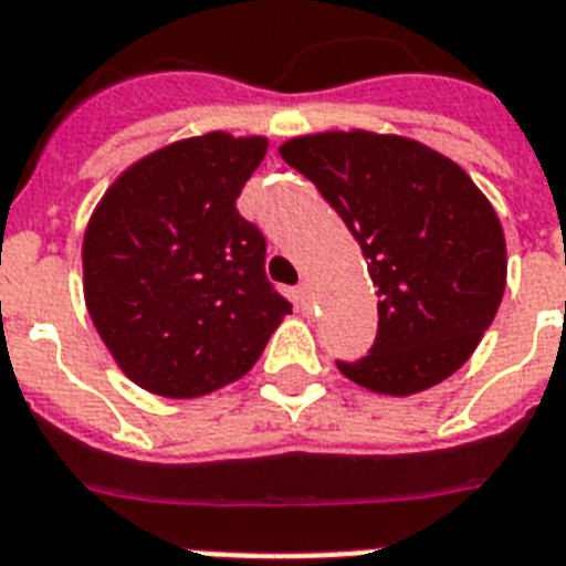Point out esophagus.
I'll use <instances>...</instances> for the list:
<instances>
[{
    "mask_svg": "<svg viewBox=\"0 0 566 566\" xmlns=\"http://www.w3.org/2000/svg\"><path fill=\"white\" fill-rule=\"evenodd\" d=\"M293 300H296V308L311 311L314 308V287L308 282H302L296 291H293Z\"/></svg>",
    "mask_w": 566,
    "mask_h": 566,
    "instance_id": "esophagus-1",
    "label": "esophagus"
}]
</instances>
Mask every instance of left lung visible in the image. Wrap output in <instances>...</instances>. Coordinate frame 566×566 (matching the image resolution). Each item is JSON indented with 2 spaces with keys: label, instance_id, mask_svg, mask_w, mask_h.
I'll use <instances>...</instances> for the list:
<instances>
[{
  "label": "left lung",
  "instance_id": "left-lung-1",
  "mask_svg": "<svg viewBox=\"0 0 566 566\" xmlns=\"http://www.w3.org/2000/svg\"><path fill=\"white\" fill-rule=\"evenodd\" d=\"M358 240L378 287L373 349L337 370L373 394L440 385L473 355L505 293V234L455 161L399 135L323 132L279 146Z\"/></svg>",
  "mask_w": 566,
  "mask_h": 566
}]
</instances>
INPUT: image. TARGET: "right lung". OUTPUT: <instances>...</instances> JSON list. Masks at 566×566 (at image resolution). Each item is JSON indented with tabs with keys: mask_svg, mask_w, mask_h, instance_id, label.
I'll return each mask as SVG.
<instances>
[{
	"mask_svg": "<svg viewBox=\"0 0 566 566\" xmlns=\"http://www.w3.org/2000/svg\"><path fill=\"white\" fill-rule=\"evenodd\" d=\"M264 153V137H188L132 164L96 205L84 302L144 390L193 399L238 381L291 314L264 273V234L234 205Z\"/></svg>",
	"mask_w": 566,
	"mask_h": 566,
	"instance_id": "right-lung-1",
	"label": "right lung"
}]
</instances>
